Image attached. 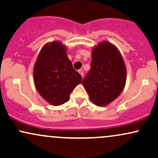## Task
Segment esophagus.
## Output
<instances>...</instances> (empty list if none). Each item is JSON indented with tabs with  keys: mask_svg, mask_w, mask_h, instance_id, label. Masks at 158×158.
Here are the masks:
<instances>
[{
	"mask_svg": "<svg viewBox=\"0 0 158 158\" xmlns=\"http://www.w3.org/2000/svg\"><path fill=\"white\" fill-rule=\"evenodd\" d=\"M78 72H79V73L81 76V77L83 78V77H84V72H83V70H78Z\"/></svg>",
	"mask_w": 158,
	"mask_h": 158,
	"instance_id": "34e87169",
	"label": "esophagus"
}]
</instances>
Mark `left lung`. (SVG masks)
Masks as SVG:
<instances>
[{"label": "left lung", "mask_w": 158, "mask_h": 158, "mask_svg": "<svg viewBox=\"0 0 158 158\" xmlns=\"http://www.w3.org/2000/svg\"><path fill=\"white\" fill-rule=\"evenodd\" d=\"M90 69L82 81L90 100L106 106L120 95L126 81V67L118 48L103 41L92 48Z\"/></svg>", "instance_id": "8db88e82"}]
</instances>
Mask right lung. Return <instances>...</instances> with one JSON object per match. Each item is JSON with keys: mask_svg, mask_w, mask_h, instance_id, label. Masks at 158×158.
<instances>
[{"mask_svg": "<svg viewBox=\"0 0 158 158\" xmlns=\"http://www.w3.org/2000/svg\"><path fill=\"white\" fill-rule=\"evenodd\" d=\"M68 48L61 41L45 44L36 59L33 78L39 94L48 103L61 106L81 82V77L73 68L67 55Z\"/></svg>", "mask_w": 158, "mask_h": 158, "instance_id": "obj_1", "label": "right lung"}]
</instances>
